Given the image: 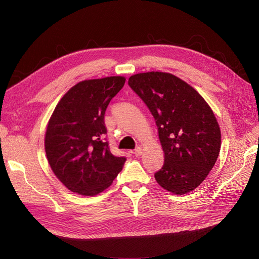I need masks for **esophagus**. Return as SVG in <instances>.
Instances as JSON below:
<instances>
[{
    "instance_id": "1",
    "label": "esophagus",
    "mask_w": 259,
    "mask_h": 259,
    "mask_svg": "<svg viewBox=\"0 0 259 259\" xmlns=\"http://www.w3.org/2000/svg\"><path fill=\"white\" fill-rule=\"evenodd\" d=\"M142 153H143V149H142L141 147H138V148L134 150V152H133V154H134L135 156H141Z\"/></svg>"
}]
</instances>
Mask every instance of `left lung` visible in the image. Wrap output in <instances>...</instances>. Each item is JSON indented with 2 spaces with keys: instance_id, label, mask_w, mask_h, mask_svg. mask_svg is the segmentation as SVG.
Returning a JSON list of instances; mask_svg holds the SVG:
<instances>
[{
  "instance_id": "left-lung-1",
  "label": "left lung",
  "mask_w": 259,
  "mask_h": 259,
  "mask_svg": "<svg viewBox=\"0 0 259 259\" xmlns=\"http://www.w3.org/2000/svg\"><path fill=\"white\" fill-rule=\"evenodd\" d=\"M128 84L147 105L158 129L165 162L154 174L156 182L173 194L192 191L205 181L221 151V128L211 107L171 73H138Z\"/></svg>"
}]
</instances>
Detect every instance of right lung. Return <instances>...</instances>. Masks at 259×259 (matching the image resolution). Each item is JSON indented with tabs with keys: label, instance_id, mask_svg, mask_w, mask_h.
I'll list each match as a JSON object with an SVG mask.
<instances>
[{
	"label": "right lung",
	"instance_id": "obj_1",
	"mask_svg": "<svg viewBox=\"0 0 259 259\" xmlns=\"http://www.w3.org/2000/svg\"><path fill=\"white\" fill-rule=\"evenodd\" d=\"M124 76L81 80L68 90L48 121L45 151L51 170L70 191L93 196L110 187L126 157L114 156L104 116Z\"/></svg>",
	"mask_w": 259,
	"mask_h": 259
}]
</instances>
